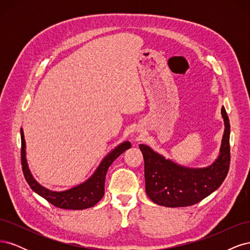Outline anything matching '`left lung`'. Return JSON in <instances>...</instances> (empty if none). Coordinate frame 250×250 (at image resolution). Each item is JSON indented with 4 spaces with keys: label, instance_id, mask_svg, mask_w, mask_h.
I'll return each instance as SVG.
<instances>
[{
    "label": "left lung",
    "instance_id": "left-lung-1",
    "mask_svg": "<svg viewBox=\"0 0 250 250\" xmlns=\"http://www.w3.org/2000/svg\"><path fill=\"white\" fill-rule=\"evenodd\" d=\"M224 133L216 160L207 167L190 168L173 162L147 145H139L145 163L146 194L154 203L167 208L193 206L222 185L229 169L230 126L221 108Z\"/></svg>",
    "mask_w": 250,
    "mask_h": 250
}]
</instances>
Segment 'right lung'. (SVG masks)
<instances>
[{
  "label": "right lung",
  "mask_w": 250,
  "mask_h": 250,
  "mask_svg": "<svg viewBox=\"0 0 250 250\" xmlns=\"http://www.w3.org/2000/svg\"><path fill=\"white\" fill-rule=\"evenodd\" d=\"M21 165L24 176L28 185L32 190L42 196V198L60 208L64 209H85L94 207L99 202L104 196L105 176L110 165L117 157L122 154L124 151L131 147L129 141H125L119 144L110 152L103 157V160L98 166L94 173L83 183L74 186L63 191H52L50 188L42 186L32 175L29 169V165L26 157V141L24 137V130L21 129Z\"/></svg>",
  "instance_id": "1"
}]
</instances>
